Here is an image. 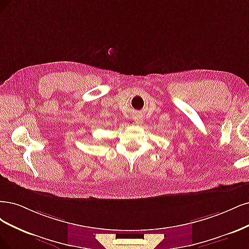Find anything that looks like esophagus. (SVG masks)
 <instances>
[{
	"mask_svg": "<svg viewBox=\"0 0 249 249\" xmlns=\"http://www.w3.org/2000/svg\"><path fill=\"white\" fill-rule=\"evenodd\" d=\"M134 121L136 122V123H142V116H140V115H135L134 116Z\"/></svg>",
	"mask_w": 249,
	"mask_h": 249,
	"instance_id": "obj_1",
	"label": "esophagus"
}]
</instances>
